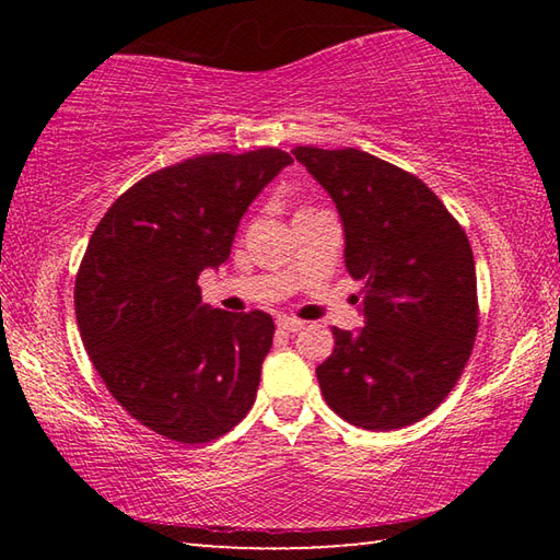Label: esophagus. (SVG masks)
Wrapping results in <instances>:
<instances>
[{
  "instance_id": "34e87169",
  "label": "esophagus",
  "mask_w": 560,
  "mask_h": 560,
  "mask_svg": "<svg viewBox=\"0 0 560 560\" xmlns=\"http://www.w3.org/2000/svg\"><path fill=\"white\" fill-rule=\"evenodd\" d=\"M277 326L281 330H287V334H296V330H301L306 324H303V320H299V318H291V316H279Z\"/></svg>"
}]
</instances>
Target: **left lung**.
Returning a JSON list of instances; mask_svg holds the SVG:
<instances>
[{
	"label": "left lung",
	"mask_w": 560,
	"mask_h": 560,
	"mask_svg": "<svg viewBox=\"0 0 560 560\" xmlns=\"http://www.w3.org/2000/svg\"><path fill=\"white\" fill-rule=\"evenodd\" d=\"M299 163L334 197L346 269L363 281L365 326H334L316 368L330 410L355 428L420 422L452 393L479 328L477 271L462 224L407 170L355 148L299 145Z\"/></svg>",
	"instance_id": "obj_1"
}]
</instances>
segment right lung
Wrapping results in <instances>:
<instances>
[{
  "label": "right lung",
  "mask_w": 560,
  "mask_h": 560,
  "mask_svg": "<svg viewBox=\"0 0 560 560\" xmlns=\"http://www.w3.org/2000/svg\"><path fill=\"white\" fill-rule=\"evenodd\" d=\"M293 163L279 148L210 153L138 179L93 230L75 273V320L108 393L148 430L212 442L252 410L273 320L202 303L242 214Z\"/></svg>",
  "instance_id": "1"
}]
</instances>
